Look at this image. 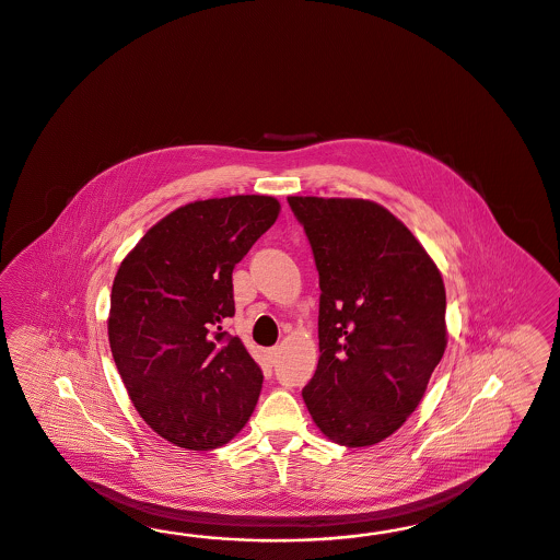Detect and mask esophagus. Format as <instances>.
<instances>
[{
    "label": "esophagus",
    "instance_id": "obj_1",
    "mask_svg": "<svg viewBox=\"0 0 560 560\" xmlns=\"http://www.w3.org/2000/svg\"><path fill=\"white\" fill-rule=\"evenodd\" d=\"M275 362H277V348H272L269 349V351H267V364H269V366H272Z\"/></svg>",
    "mask_w": 560,
    "mask_h": 560
}]
</instances>
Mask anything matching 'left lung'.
Here are the masks:
<instances>
[{"label": "left lung", "mask_w": 560, "mask_h": 560, "mask_svg": "<svg viewBox=\"0 0 560 560\" xmlns=\"http://www.w3.org/2000/svg\"><path fill=\"white\" fill-rule=\"evenodd\" d=\"M288 202L320 285V360L302 397L332 443H381L413 413L443 358V277L413 233L376 202Z\"/></svg>", "instance_id": "1"}]
</instances>
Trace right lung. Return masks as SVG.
Instances as JSON below:
<instances>
[{
  "mask_svg": "<svg viewBox=\"0 0 560 560\" xmlns=\"http://www.w3.org/2000/svg\"><path fill=\"white\" fill-rule=\"evenodd\" d=\"M279 214L272 196L198 200L170 212L117 269L109 346L136 411L190 451L223 446L244 428L262 370L240 337L232 272Z\"/></svg>",
  "mask_w": 560,
  "mask_h": 560,
  "instance_id": "1",
  "label": "right lung"
}]
</instances>
